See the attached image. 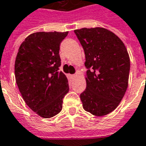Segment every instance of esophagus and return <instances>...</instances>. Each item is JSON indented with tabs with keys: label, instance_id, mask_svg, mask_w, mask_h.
Listing matches in <instances>:
<instances>
[{
	"label": "esophagus",
	"instance_id": "1",
	"mask_svg": "<svg viewBox=\"0 0 146 146\" xmlns=\"http://www.w3.org/2000/svg\"><path fill=\"white\" fill-rule=\"evenodd\" d=\"M76 76H77V74H73V75H72V77L75 78V77H76Z\"/></svg>",
	"mask_w": 146,
	"mask_h": 146
}]
</instances>
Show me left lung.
I'll return each instance as SVG.
<instances>
[{
    "label": "left lung",
    "mask_w": 146,
    "mask_h": 146,
    "mask_svg": "<svg viewBox=\"0 0 146 146\" xmlns=\"http://www.w3.org/2000/svg\"><path fill=\"white\" fill-rule=\"evenodd\" d=\"M85 54L87 87L80 94L84 109L97 116L115 110L128 86L130 58L125 45L105 28L74 30Z\"/></svg>",
    "instance_id": "1"
}]
</instances>
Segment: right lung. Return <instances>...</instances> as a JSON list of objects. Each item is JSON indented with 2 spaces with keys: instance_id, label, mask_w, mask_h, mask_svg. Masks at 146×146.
<instances>
[{
  "instance_id": "add662e5",
  "label": "right lung",
  "mask_w": 146,
  "mask_h": 146,
  "mask_svg": "<svg viewBox=\"0 0 146 146\" xmlns=\"http://www.w3.org/2000/svg\"><path fill=\"white\" fill-rule=\"evenodd\" d=\"M68 32H37L19 48L15 75L19 90L29 107L39 116L51 118L62 109L69 92L66 76L59 71L61 42Z\"/></svg>"
}]
</instances>
